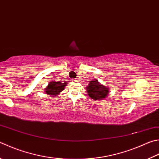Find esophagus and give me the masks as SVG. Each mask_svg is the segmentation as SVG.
Masks as SVG:
<instances>
[{
	"label": "esophagus",
	"mask_w": 159,
	"mask_h": 159,
	"mask_svg": "<svg viewBox=\"0 0 159 159\" xmlns=\"http://www.w3.org/2000/svg\"><path fill=\"white\" fill-rule=\"evenodd\" d=\"M76 80H76V79H73L71 80V81H72V82H76Z\"/></svg>",
	"instance_id": "obj_1"
}]
</instances>
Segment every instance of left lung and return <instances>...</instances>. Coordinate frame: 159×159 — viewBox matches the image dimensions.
<instances>
[{
    "label": "left lung",
    "instance_id": "8db88e82",
    "mask_svg": "<svg viewBox=\"0 0 159 159\" xmlns=\"http://www.w3.org/2000/svg\"><path fill=\"white\" fill-rule=\"evenodd\" d=\"M86 89L89 96L94 100L104 99L109 92L108 88L105 87V85L99 84L97 80H92L90 81Z\"/></svg>",
    "mask_w": 159,
    "mask_h": 159
}]
</instances>
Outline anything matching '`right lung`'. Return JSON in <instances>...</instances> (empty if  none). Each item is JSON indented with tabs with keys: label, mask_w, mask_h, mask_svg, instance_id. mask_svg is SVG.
<instances>
[{
	"label": "right lung",
	"mask_w": 159,
	"mask_h": 159,
	"mask_svg": "<svg viewBox=\"0 0 159 159\" xmlns=\"http://www.w3.org/2000/svg\"><path fill=\"white\" fill-rule=\"evenodd\" d=\"M66 85H67L66 83H61L60 81L56 82V80H52L44 90L47 94L51 95L52 97H56L58 95L59 92H62L65 89Z\"/></svg>",
	"instance_id": "1"
}]
</instances>
